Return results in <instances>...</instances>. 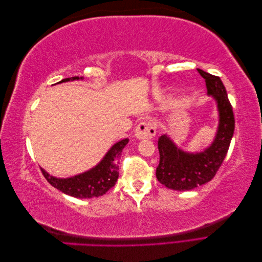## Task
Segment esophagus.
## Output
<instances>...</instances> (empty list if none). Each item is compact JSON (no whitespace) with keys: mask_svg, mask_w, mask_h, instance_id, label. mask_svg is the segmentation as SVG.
Masks as SVG:
<instances>
[{"mask_svg":"<svg viewBox=\"0 0 262 262\" xmlns=\"http://www.w3.org/2000/svg\"><path fill=\"white\" fill-rule=\"evenodd\" d=\"M156 134V125L153 122L143 121L138 124L136 137L138 139H152Z\"/></svg>","mask_w":262,"mask_h":262,"instance_id":"34e87169","label":"esophagus"}]
</instances>
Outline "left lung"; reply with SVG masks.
<instances>
[{
  "mask_svg": "<svg viewBox=\"0 0 262 262\" xmlns=\"http://www.w3.org/2000/svg\"><path fill=\"white\" fill-rule=\"evenodd\" d=\"M198 72L205 80L208 95L216 101L220 122L212 144L200 153L185 152L166 134L158 139L160 164L156 178L165 187L178 191L194 189L213 179L227 154L235 130L233 108L221 78L200 69Z\"/></svg>",
  "mask_w": 262,
  "mask_h": 262,
  "instance_id": "left-lung-1",
  "label": "left lung"
}]
</instances>
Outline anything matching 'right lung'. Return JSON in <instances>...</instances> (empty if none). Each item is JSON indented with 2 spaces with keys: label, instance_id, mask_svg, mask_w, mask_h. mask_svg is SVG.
Masks as SVG:
<instances>
[{
  "label": "right lung",
  "instance_id": "1",
  "mask_svg": "<svg viewBox=\"0 0 262 262\" xmlns=\"http://www.w3.org/2000/svg\"><path fill=\"white\" fill-rule=\"evenodd\" d=\"M82 80L78 76L64 78L59 83ZM129 139L117 142L102 158L98 165L80 175L70 178H57L50 176L48 172L41 168L42 175L51 186L60 190L61 192L71 196L89 199V198L100 196L105 194L110 188H113L119 177V158L122 149L128 144Z\"/></svg>",
  "mask_w": 262,
  "mask_h": 262
}]
</instances>
